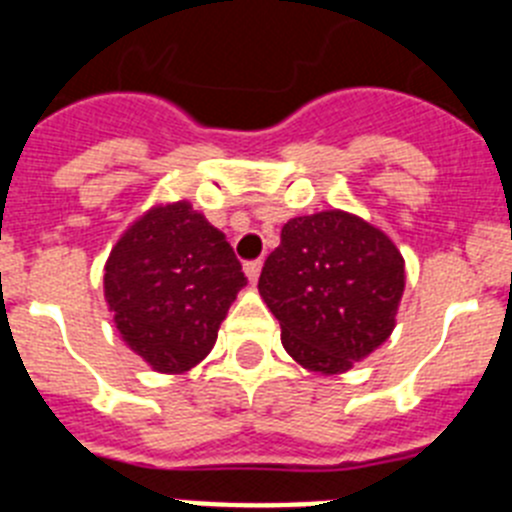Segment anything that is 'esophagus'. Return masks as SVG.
<instances>
[{"instance_id":"34e87169","label":"esophagus","mask_w":512,"mask_h":512,"mask_svg":"<svg viewBox=\"0 0 512 512\" xmlns=\"http://www.w3.org/2000/svg\"><path fill=\"white\" fill-rule=\"evenodd\" d=\"M243 271H246L248 282L256 284L259 282V274H261V261H246V264H243Z\"/></svg>"}]
</instances>
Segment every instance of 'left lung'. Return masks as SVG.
<instances>
[{"instance_id": "left-lung-1", "label": "left lung", "mask_w": 512, "mask_h": 512, "mask_svg": "<svg viewBox=\"0 0 512 512\" xmlns=\"http://www.w3.org/2000/svg\"><path fill=\"white\" fill-rule=\"evenodd\" d=\"M402 289L395 243L341 210L292 217L259 277L287 354L325 377L348 372L390 338Z\"/></svg>"}]
</instances>
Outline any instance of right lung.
<instances>
[{
  "label": "right lung",
  "mask_w": 512,
  "mask_h": 512,
  "mask_svg": "<svg viewBox=\"0 0 512 512\" xmlns=\"http://www.w3.org/2000/svg\"><path fill=\"white\" fill-rule=\"evenodd\" d=\"M246 274L225 233L189 202L138 217L104 264V297L122 341L156 372L200 364Z\"/></svg>",
  "instance_id": "right-lung-1"
}]
</instances>
